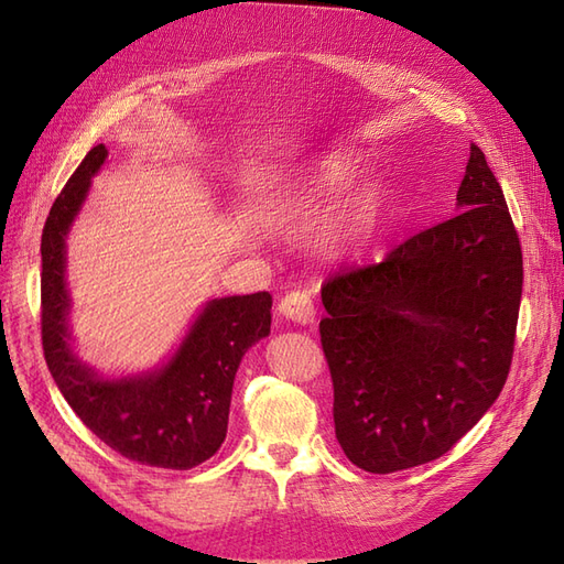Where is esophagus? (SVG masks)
<instances>
[{
	"mask_svg": "<svg viewBox=\"0 0 564 564\" xmlns=\"http://www.w3.org/2000/svg\"><path fill=\"white\" fill-rule=\"evenodd\" d=\"M280 315L286 319L299 322V324H311L315 319V305L313 299L301 292V289H294L280 301Z\"/></svg>",
	"mask_w": 564,
	"mask_h": 564,
	"instance_id": "1",
	"label": "esophagus"
}]
</instances>
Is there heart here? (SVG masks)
<instances>
[{
	"label": "heart",
	"instance_id": "1",
	"mask_svg": "<svg viewBox=\"0 0 564 564\" xmlns=\"http://www.w3.org/2000/svg\"><path fill=\"white\" fill-rule=\"evenodd\" d=\"M350 178L352 164L348 158L336 155V152L324 155L305 169L301 178L292 185L282 204V212L286 216H308L322 204L344 193ZM373 224H377V212H373L371 199L367 195L352 197L334 216L327 230V242L340 251L362 247L369 240Z\"/></svg>",
	"mask_w": 564,
	"mask_h": 564
}]
</instances>
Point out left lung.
<instances>
[{"label": "left lung", "mask_w": 564, "mask_h": 564, "mask_svg": "<svg viewBox=\"0 0 564 564\" xmlns=\"http://www.w3.org/2000/svg\"><path fill=\"white\" fill-rule=\"evenodd\" d=\"M454 218L322 284L340 449L367 473L447 454L499 398L513 360L522 249L497 176L470 143Z\"/></svg>", "instance_id": "obj_1"}]
</instances>
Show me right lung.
Wrapping results in <instances>:
<instances>
[{
	"label": "right lung",
	"mask_w": 564,
	"mask_h": 564,
	"mask_svg": "<svg viewBox=\"0 0 564 564\" xmlns=\"http://www.w3.org/2000/svg\"><path fill=\"white\" fill-rule=\"evenodd\" d=\"M108 158L87 152L51 207L42 232L44 360L73 412L108 447L143 466L187 470L212 458L228 433L232 381L245 352L270 334L268 292L214 299L169 362L124 379H100L70 346L65 237Z\"/></svg>",
	"instance_id": "right-lung-1"
}]
</instances>
